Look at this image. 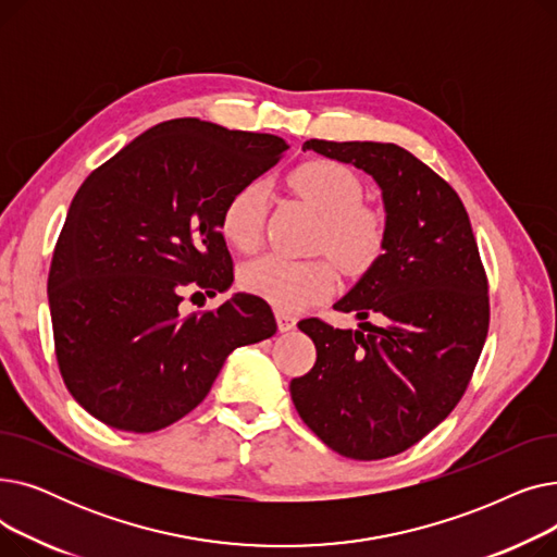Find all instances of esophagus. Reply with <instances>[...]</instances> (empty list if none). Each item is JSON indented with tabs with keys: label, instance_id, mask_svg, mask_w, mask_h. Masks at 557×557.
I'll return each mask as SVG.
<instances>
[{
	"label": "esophagus",
	"instance_id": "1",
	"mask_svg": "<svg viewBox=\"0 0 557 557\" xmlns=\"http://www.w3.org/2000/svg\"><path fill=\"white\" fill-rule=\"evenodd\" d=\"M275 318H277V327H280V332H290V330H296L298 318H296L294 313H288V311L277 309V311H275Z\"/></svg>",
	"mask_w": 557,
	"mask_h": 557
}]
</instances>
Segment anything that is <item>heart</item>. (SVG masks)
<instances>
[{
  "instance_id": "obj_1",
  "label": "heart",
  "mask_w": 557,
  "mask_h": 557,
  "mask_svg": "<svg viewBox=\"0 0 557 557\" xmlns=\"http://www.w3.org/2000/svg\"><path fill=\"white\" fill-rule=\"evenodd\" d=\"M290 185L323 216L318 248L345 273H363L384 248V221L363 208V185L352 169L318 160L298 166ZM269 208V187L252 181L234 191L221 214L223 239L239 252H255L263 239V219ZM242 286L248 294L282 311H298L327 298L336 275L325 259L290 261L277 255L259 257L242 269Z\"/></svg>"
}]
</instances>
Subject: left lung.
I'll use <instances>...</instances> for the list:
<instances>
[{"label":"left lung","instance_id":"8db88e82","mask_svg":"<svg viewBox=\"0 0 557 557\" xmlns=\"http://www.w3.org/2000/svg\"><path fill=\"white\" fill-rule=\"evenodd\" d=\"M305 151L355 164L382 189L384 252L334 309L359 330L307 318L315 363L290 382L302 422L355 460L406 451L470 384L490 325L487 277L458 194L397 144L309 139Z\"/></svg>","mask_w":557,"mask_h":557}]
</instances>
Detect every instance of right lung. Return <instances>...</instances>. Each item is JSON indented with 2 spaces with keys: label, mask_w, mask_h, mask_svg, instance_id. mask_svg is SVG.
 Listing matches in <instances>:
<instances>
[{
  "label": "right lung",
  "mask_w": 557,
  "mask_h": 557,
  "mask_svg": "<svg viewBox=\"0 0 557 557\" xmlns=\"http://www.w3.org/2000/svg\"><path fill=\"white\" fill-rule=\"evenodd\" d=\"M282 137L194 116L162 122L87 175L49 269L55 359L72 397L103 424L160 431L208 397L234 347L277 332L271 307L234 294L183 315L187 290L230 288L221 214L277 164Z\"/></svg>",
  "instance_id": "obj_1"
}]
</instances>
